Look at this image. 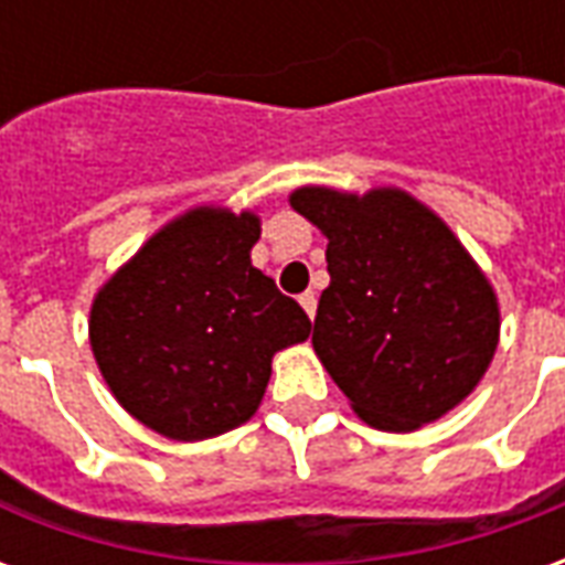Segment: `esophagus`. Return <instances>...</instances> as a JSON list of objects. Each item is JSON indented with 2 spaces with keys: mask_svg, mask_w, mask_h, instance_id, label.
Returning <instances> with one entry per match:
<instances>
[{
  "mask_svg": "<svg viewBox=\"0 0 565 565\" xmlns=\"http://www.w3.org/2000/svg\"><path fill=\"white\" fill-rule=\"evenodd\" d=\"M299 306L306 308L308 318H315V311H318V296L311 294V290H306V294L299 296Z\"/></svg>",
  "mask_w": 565,
  "mask_h": 565,
  "instance_id": "esophagus-1",
  "label": "esophagus"
}]
</instances>
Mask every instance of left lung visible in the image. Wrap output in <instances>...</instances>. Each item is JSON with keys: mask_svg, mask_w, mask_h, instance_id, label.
<instances>
[{"mask_svg": "<svg viewBox=\"0 0 565 565\" xmlns=\"http://www.w3.org/2000/svg\"><path fill=\"white\" fill-rule=\"evenodd\" d=\"M330 238L311 344L366 424L412 433L462 403L493 360L499 308L445 223L403 190L290 196Z\"/></svg>", "mask_w": 565, "mask_h": 565, "instance_id": "8db88e82", "label": "left lung"}]
</instances>
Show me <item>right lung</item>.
I'll return each instance as SVG.
<instances>
[{
  "mask_svg": "<svg viewBox=\"0 0 565 565\" xmlns=\"http://www.w3.org/2000/svg\"><path fill=\"white\" fill-rule=\"evenodd\" d=\"M259 217L186 211L150 238L90 311L103 379L129 415L178 441L221 436L257 412L271 356L311 320L250 266Z\"/></svg>",
  "mask_w": 565,
  "mask_h": 565,
  "instance_id": "obj_1",
  "label": "right lung"
}]
</instances>
